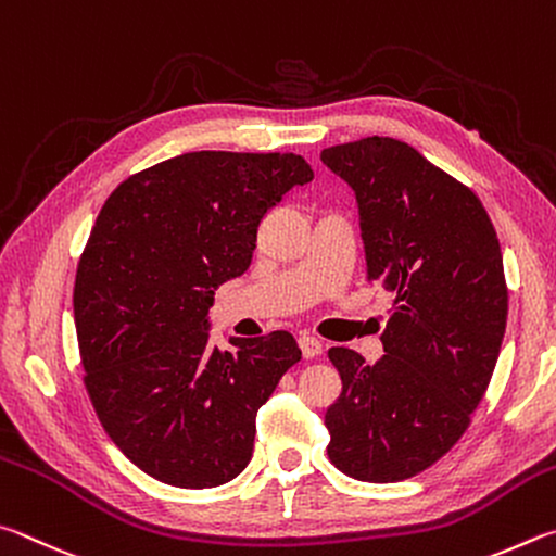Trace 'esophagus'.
<instances>
[{"instance_id": "1", "label": "esophagus", "mask_w": 556, "mask_h": 556, "mask_svg": "<svg viewBox=\"0 0 556 556\" xmlns=\"http://www.w3.org/2000/svg\"><path fill=\"white\" fill-rule=\"evenodd\" d=\"M298 344H300V352H303L305 358H315V356L323 354V342H319V339H315V337H309V334L300 337Z\"/></svg>"}]
</instances>
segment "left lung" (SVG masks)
<instances>
[{
  "instance_id": "8db88e82",
  "label": "left lung",
  "mask_w": 556,
  "mask_h": 556,
  "mask_svg": "<svg viewBox=\"0 0 556 556\" xmlns=\"http://www.w3.org/2000/svg\"><path fill=\"white\" fill-rule=\"evenodd\" d=\"M319 159L354 190L366 278L397 305L376 364L329 349L342 393L327 454L352 479L403 481L459 442L491 383L508 319L501 243L481 200L413 146L368 136Z\"/></svg>"
}]
</instances>
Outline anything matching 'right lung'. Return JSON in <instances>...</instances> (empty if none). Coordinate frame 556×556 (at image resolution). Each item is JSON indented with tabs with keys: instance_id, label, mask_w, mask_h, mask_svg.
Masks as SVG:
<instances>
[{
	"instance_id": "add662e5",
	"label": "right lung",
	"mask_w": 556,
	"mask_h": 556,
	"mask_svg": "<svg viewBox=\"0 0 556 556\" xmlns=\"http://www.w3.org/2000/svg\"><path fill=\"white\" fill-rule=\"evenodd\" d=\"M313 178L295 153L192 151L106 198L77 266V344L102 427L153 479L214 489L251 462L258 407L300 349L288 332L219 349L210 307L268 210Z\"/></svg>"
}]
</instances>
